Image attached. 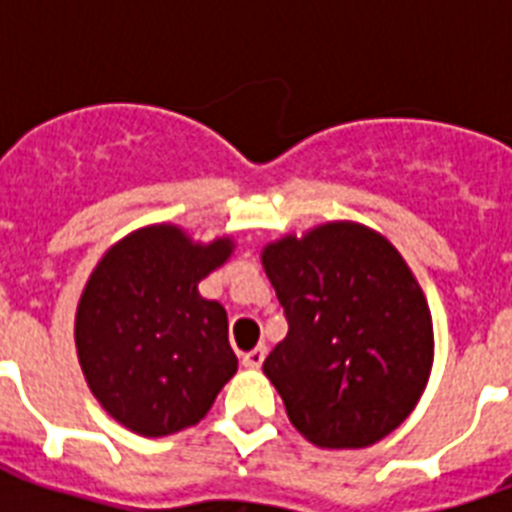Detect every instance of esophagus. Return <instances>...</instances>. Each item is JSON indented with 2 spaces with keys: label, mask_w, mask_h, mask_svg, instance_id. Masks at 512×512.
I'll return each instance as SVG.
<instances>
[{
  "label": "esophagus",
  "mask_w": 512,
  "mask_h": 512,
  "mask_svg": "<svg viewBox=\"0 0 512 512\" xmlns=\"http://www.w3.org/2000/svg\"><path fill=\"white\" fill-rule=\"evenodd\" d=\"M241 361H244V366H249V369H257V366H263L265 345H257V348L247 350V353L241 356Z\"/></svg>",
  "instance_id": "obj_1"
}]
</instances>
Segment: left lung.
I'll list each match as a JSON object with an SVG mask.
<instances>
[{
  "mask_svg": "<svg viewBox=\"0 0 512 512\" xmlns=\"http://www.w3.org/2000/svg\"><path fill=\"white\" fill-rule=\"evenodd\" d=\"M287 313L265 358L289 422L321 449H364L414 412L433 369V319L420 281L369 225L332 220L260 252Z\"/></svg>",
  "mask_w": 512,
  "mask_h": 512,
  "instance_id": "8db88e82",
  "label": "left lung"
}]
</instances>
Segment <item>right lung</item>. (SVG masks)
Instances as JSON below:
<instances>
[{
    "label": "right lung",
    "mask_w": 512,
    "mask_h": 512,
    "mask_svg": "<svg viewBox=\"0 0 512 512\" xmlns=\"http://www.w3.org/2000/svg\"><path fill=\"white\" fill-rule=\"evenodd\" d=\"M233 249L231 236L196 241L180 225L154 223L92 268L76 305V356L92 396L132 433L191 428L236 374L225 308L199 292Z\"/></svg>",
    "instance_id": "add662e5"
}]
</instances>
